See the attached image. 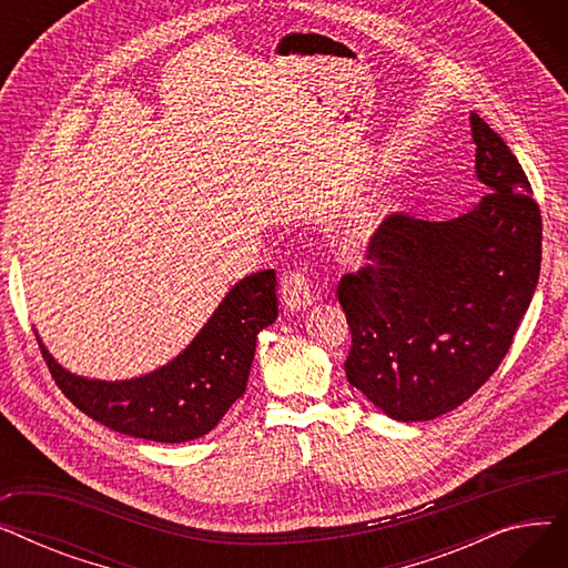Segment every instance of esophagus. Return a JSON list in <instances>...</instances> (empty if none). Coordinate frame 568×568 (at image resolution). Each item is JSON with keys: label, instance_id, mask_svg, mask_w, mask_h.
<instances>
[{"label": "esophagus", "instance_id": "esophagus-1", "mask_svg": "<svg viewBox=\"0 0 568 568\" xmlns=\"http://www.w3.org/2000/svg\"><path fill=\"white\" fill-rule=\"evenodd\" d=\"M281 300H283L285 308L292 311V313L304 311V308L313 306L315 292H313L311 281H308V276L302 272V268H296V272H290V274L283 278Z\"/></svg>", "mask_w": 568, "mask_h": 568}]
</instances>
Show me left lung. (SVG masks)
<instances>
[{"label": "left lung", "mask_w": 568, "mask_h": 568, "mask_svg": "<svg viewBox=\"0 0 568 568\" xmlns=\"http://www.w3.org/2000/svg\"><path fill=\"white\" fill-rule=\"evenodd\" d=\"M476 179L490 191L449 221L386 219L375 266L343 276L347 382L396 422L456 409L497 371L541 272V212L511 149L469 114Z\"/></svg>", "instance_id": "1"}]
</instances>
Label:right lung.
I'll list each match as a JSON object with an SVG mask.
<instances>
[{
  "instance_id": "add662e5",
  "label": "right lung",
  "mask_w": 568,
  "mask_h": 568,
  "mask_svg": "<svg viewBox=\"0 0 568 568\" xmlns=\"http://www.w3.org/2000/svg\"><path fill=\"white\" fill-rule=\"evenodd\" d=\"M278 317L274 268L234 283L193 341L154 371L94 379L67 371L39 338L64 396L94 422L122 435L182 444L214 430L246 392L255 341Z\"/></svg>"
}]
</instances>
